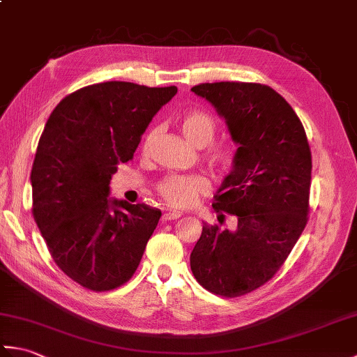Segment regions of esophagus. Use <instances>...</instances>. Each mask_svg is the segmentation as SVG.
<instances>
[{"label": "esophagus", "instance_id": "obj_1", "mask_svg": "<svg viewBox=\"0 0 357 357\" xmlns=\"http://www.w3.org/2000/svg\"><path fill=\"white\" fill-rule=\"evenodd\" d=\"M181 216H183V211H165L162 221H172V219H179Z\"/></svg>", "mask_w": 357, "mask_h": 357}]
</instances>
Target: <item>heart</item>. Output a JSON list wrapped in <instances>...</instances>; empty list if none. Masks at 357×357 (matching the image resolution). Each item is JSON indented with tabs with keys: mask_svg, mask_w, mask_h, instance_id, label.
<instances>
[{
	"mask_svg": "<svg viewBox=\"0 0 357 357\" xmlns=\"http://www.w3.org/2000/svg\"><path fill=\"white\" fill-rule=\"evenodd\" d=\"M178 127L184 138L196 147H206L213 141L216 135V123L208 113L202 110H187L176 119ZM153 138V132H149L144 141V150ZM210 170L218 176H225L233 170L236 151L231 144H213L204 153ZM208 190L207 181L199 174H170L156 185V192L167 206L174 208L190 207L195 201Z\"/></svg>",
	"mask_w": 357,
	"mask_h": 357,
	"instance_id": "obj_1",
	"label": "heart"
}]
</instances>
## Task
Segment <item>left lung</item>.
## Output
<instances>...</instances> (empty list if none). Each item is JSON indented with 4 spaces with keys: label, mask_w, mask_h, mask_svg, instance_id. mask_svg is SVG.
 <instances>
[{
    "label": "left lung",
    "mask_w": 357,
    "mask_h": 357,
    "mask_svg": "<svg viewBox=\"0 0 357 357\" xmlns=\"http://www.w3.org/2000/svg\"><path fill=\"white\" fill-rule=\"evenodd\" d=\"M192 92L213 105L238 144L233 170L211 204L236 216L238 227L204 224L190 267L210 293L238 298L275 276L304 231L312 151L291 105L268 86L222 81Z\"/></svg>",
    "instance_id": "obj_1"
}]
</instances>
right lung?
<instances>
[{
	"mask_svg": "<svg viewBox=\"0 0 357 357\" xmlns=\"http://www.w3.org/2000/svg\"><path fill=\"white\" fill-rule=\"evenodd\" d=\"M178 89L107 81L61 100L32 167V213L53 261L81 287L109 291L138 268L161 211L107 198L158 110Z\"/></svg>",
	"mask_w": 357,
	"mask_h": 357,
	"instance_id": "add662e5",
	"label": "right lung"
}]
</instances>
